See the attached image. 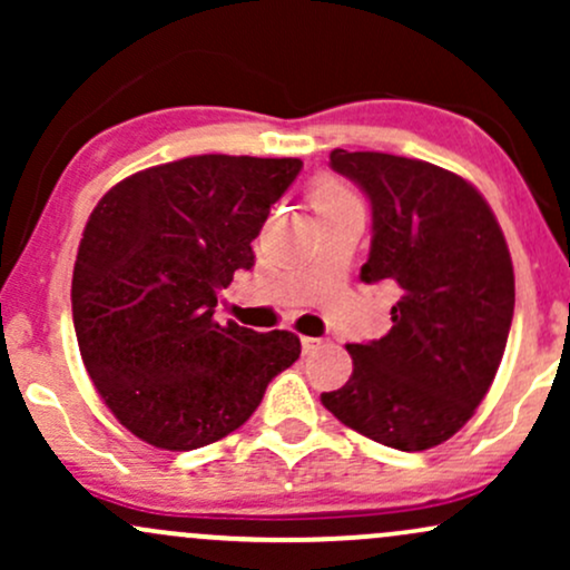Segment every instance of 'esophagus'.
I'll use <instances>...</instances> for the list:
<instances>
[{
    "instance_id": "esophagus-1",
    "label": "esophagus",
    "mask_w": 570,
    "mask_h": 570,
    "mask_svg": "<svg viewBox=\"0 0 570 570\" xmlns=\"http://www.w3.org/2000/svg\"><path fill=\"white\" fill-rule=\"evenodd\" d=\"M324 345L322 337H303V353H316Z\"/></svg>"
}]
</instances>
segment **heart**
<instances>
[{"mask_svg": "<svg viewBox=\"0 0 570 570\" xmlns=\"http://www.w3.org/2000/svg\"><path fill=\"white\" fill-rule=\"evenodd\" d=\"M307 198H311L316 214H324V212H332V208H343V206H353V203H358L356 193H353L345 181L335 179V176H322V179L313 181L311 189H307Z\"/></svg>", "mask_w": 570, "mask_h": 570, "instance_id": "obj_1", "label": "heart"}]
</instances>
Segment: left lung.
<instances>
[{"label":"left lung","mask_w":570,"mask_h":570,"mask_svg":"<svg viewBox=\"0 0 570 570\" xmlns=\"http://www.w3.org/2000/svg\"><path fill=\"white\" fill-rule=\"evenodd\" d=\"M330 166L372 206L364 284L399 289L391 330L351 343L353 375L322 394L340 423L417 453L455 434L499 372L514 271L493 212L461 176L423 160L332 149Z\"/></svg>","instance_id":"1"}]
</instances>
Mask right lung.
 Segmentation results:
<instances>
[{
    "label": "right lung",
    "mask_w": 570,
    "mask_h": 570,
    "mask_svg": "<svg viewBox=\"0 0 570 570\" xmlns=\"http://www.w3.org/2000/svg\"><path fill=\"white\" fill-rule=\"evenodd\" d=\"M303 160L195 155L147 168L98 200L71 278L85 370L130 434L195 450L252 417L299 358L292 332L214 322L235 271Z\"/></svg>",
    "instance_id": "obj_1"
}]
</instances>
